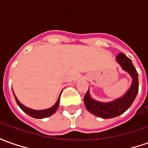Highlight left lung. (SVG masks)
<instances>
[{
	"mask_svg": "<svg viewBox=\"0 0 148 148\" xmlns=\"http://www.w3.org/2000/svg\"><path fill=\"white\" fill-rule=\"evenodd\" d=\"M116 61L121 69L127 72L132 78L131 85L128 91L121 97L110 102H101L91 98L89 89L84 96V103L87 110L103 119L113 118L125 112L131 106L138 91V75L131 60L121 53L116 56Z\"/></svg>",
	"mask_w": 148,
	"mask_h": 148,
	"instance_id": "1",
	"label": "left lung"
}]
</instances>
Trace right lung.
Masks as SVG:
<instances>
[{"instance_id": "1", "label": "right lung", "mask_w": 148, "mask_h": 148, "mask_svg": "<svg viewBox=\"0 0 148 148\" xmlns=\"http://www.w3.org/2000/svg\"><path fill=\"white\" fill-rule=\"evenodd\" d=\"M14 92V91H13ZM61 96V95H60ZM60 96L57 99V102L55 103V104L52 106L51 108H47V109H43V110H36V109H32L23 105V103L19 101L18 98L16 97V95H14V98L16 99V102L18 103L20 108L24 112H26L27 114H28L29 116H32L34 118H38V119H42V118H45V117H49V116H52L53 114L55 113V112L57 110L58 106H59V103H60Z\"/></svg>"}]
</instances>
